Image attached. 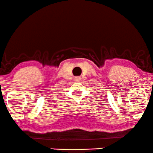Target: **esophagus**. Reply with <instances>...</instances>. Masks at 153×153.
Segmentation results:
<instances>
[{
	"instance_id": "obj_1",
	"label": "esophagus",
	"mask_w": 153,
	"mask_h": 153,
	"mask_svg": "<svg viewBox=\"0 0 153 153\" xmlns=\"http://www.w3.org/2000/svg\"><path fill=\"white\" fill-rule=\"evenodd\" d=\"M75 80H76V81H79L80 80V77H79V76L75 77Z\"/></svg>"
}]
</instances>
